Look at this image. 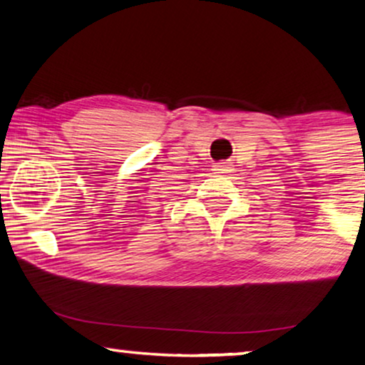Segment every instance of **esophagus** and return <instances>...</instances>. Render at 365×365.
<instances>
[{"instance_id": "obj_1", "label": "esophagus", "mask_w": 365, "mask_h": 365, "mask_svg": "<svg viewBox=\"0 0 365 365\" xmlns=\"http://www.w3.org/2000/svg\"><path fill=\"white\" fill-rule=\"evenodd\" d=\"M215 170L217 173H227L231 170V162H227V160L217 162V164H215Z\"/></svg>"}]
</instances>
